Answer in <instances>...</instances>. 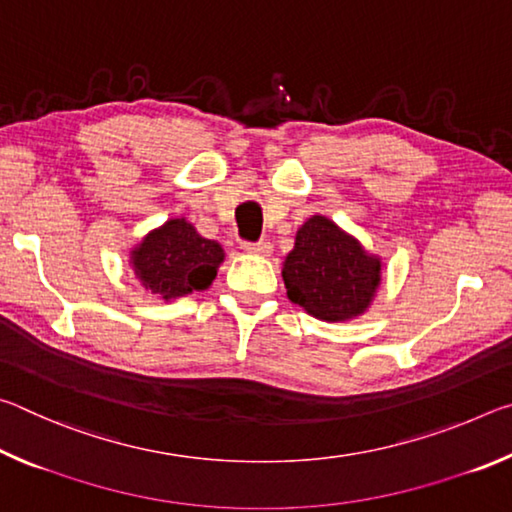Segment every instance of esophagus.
<instances>
[{"mask_svg":"<svg viewBox=\"0 0 512 512\" xmlns=\"http://www.w3.org/2000/svg\"><path fill=\"white\" fill-rule=\"evenodd\" d=\"M244 250L246 253H255V255H271L273 250V244L271 241H257V244H244Z\"/></svg>","mask_w":512,"mask_h":512,"instance_id":"1","label":"esophagus"}]
</instances>
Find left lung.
<instances>
[{
    "instance_id": "left-lung-1",
    "label": "left lung",
    "mask_w": 512,
    "mask_h": 512,
    "mask_svg": "<svg viewBox=\"0 0 512 512\" xmlns=\"http://www.w3.org/2000/svg\"><path fill=\"white\" fill-rule=\"evenodd\" d=\"M287 296L314 318L336 323L363 314L381 282V262L325 216H311L284 259Z\"/></svg>"
}]
</instances>
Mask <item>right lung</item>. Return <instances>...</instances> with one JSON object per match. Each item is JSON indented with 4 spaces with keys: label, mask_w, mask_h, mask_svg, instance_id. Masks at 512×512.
<instances>
[{
    "label": "right lung",
    "mask_w": 512,
    "mask_h": 512,
    "mask_svg": "<svg viewBox=\"0 0 512 512\" xmlns=\"http://www.w3.org/2000/svg\"><path fill=\"white\" fill-rule=\"evenodd\" d=\"M223 257V248L198 235L192 223L171 219L142 239L131 264L146 289L171 300L210 287Z\"/></svg>",
    "instance_id": "add662e5"
}]
</instances>
